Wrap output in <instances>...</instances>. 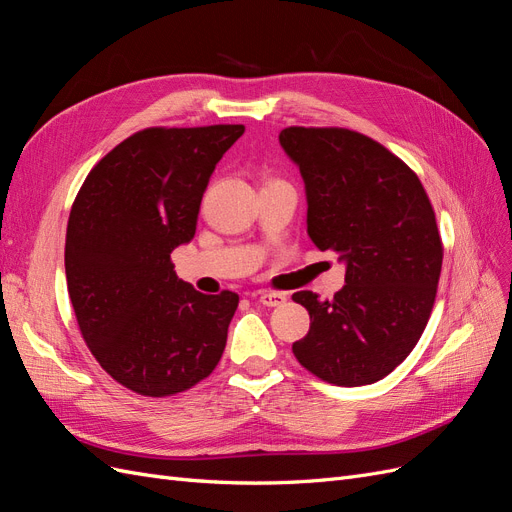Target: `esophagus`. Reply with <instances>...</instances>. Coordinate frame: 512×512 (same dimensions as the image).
Returning a JSON list of instances; mask_svg holds the SVG:
<instances>
[{
	"label": "esophagus",
	"instance_id": "34e87169",
	"mask_svg": "<svg viewBox=\"0 0 512 512\" xmlns=\"http://www.w3.org/2000/svg\"><path fill=\"white\" fill-rule=\"evenodd\" d=\"M258 303H262L265 307H280L286 303V294L284 292H260Z\"/></svg>",
	"mask_w": 512,
	"mask_h": 512
}]
</instances>
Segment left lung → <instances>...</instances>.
<instances>
[{
    "label": "left lung",
    "mask_w": 512,
    "mask_h": 512,
    "mask_svg": "<svg viewBox=\"0 0 512 512\" xmlns=\"http://www.w3.org/2000/svg\"><path fill=\"white\" fill-rule=\"evenodd\" d=\"M280 145L305 181L309 239L346 265L331 301L292 294L309 312V333L292 352L324 382H378L412 352L436 301V213L414 170L365 134L292 126Z\"/></svg>",
    "instance_id": "obj_1"
}]
</instances>
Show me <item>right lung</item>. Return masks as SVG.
Returning <instances> with one entry per match:
<instances>
[{
    "label": "right lung",
    "instance_id": "1",
    "mask_svg": "<svg viewBox=\"0 0 512 512\" xmlns=\"http://www.w3.org/2000/svg\"><path fill=\"white\" fill-rule=\"evenodd\" d=\"M243 126L147 128L91 168L70 211L66 277L81 335L145 397L188 391L220 363L239 294H203L170 254L190 243L215 164Z\"/></svg>",
    "mask_w": 512,
    "mask_h": 512
}]
</instances>
